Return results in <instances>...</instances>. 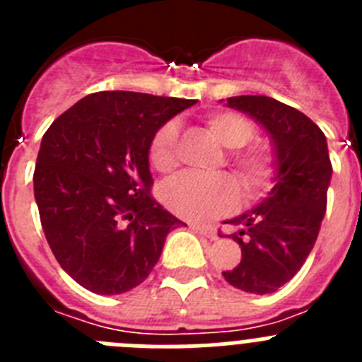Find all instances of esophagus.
Masks as SVG:
<instances>
[{
	"label": "esophagus",
	"instance_id": "esophagus-1",
	"mask_svg": "<svg viewBox=\"0 0 362 362\" xmlns=\"http://www.w3.org/2000/svg\"><path fill=\"white\" fill-rule=\"evenodd\" d=\"M190 228L194 230V232L201 233V235H206L209 239H216L217 238V232L214 228H210V226H203V225H196V223H192Z\"/></svg>",
	"mask_w": 362,
	"mask_h": 362
}]
</instances>
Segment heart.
Wrapping results in <instances>:
<instances>
[{
    "label": "heart",
    "mask_w": 362,
    "mask_h": 362,
    "mask_svg": "<svg viewBox=\"0 0 362 362\" xmlns=\"http://www.w3.org/2000/svg\"><path fill=\"white\" fill-rule=\"evenodd\" d=\"M204 124L221 145L228 148V165L232 166L246 197H257L268 190L276 175V156L263 145L246 146L254 137V124L235 112H212ZM179 129L168 121L153 134L148 158L156 170H174L177 165ZM163 203L175 216L190 221H209L232 210L239 199L238 183L230 175L212 177L183 174L163 187Z\"/></svg>",
    "instance_id": "1"
}]
</instances>
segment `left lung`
Segmentation results:
<instances>
[{"label": "left lung", "mask_w": 362, "mask_h": 362, "mask_svg": "<svg viewBox=\"0 0 362 362\" xmlns=\"http://www.w3.org/2000/svg\"><path fill=\"white\" fill-rule=\"evenodd\" d=\"M226 107L257 121L270 136L276 156L268 196L248 212L225 221L239 228L230 238L241 248V261L223 272L226 283L264 296L288 283L315 245L332 179L328 145L310 117L274 98L235 95L226 99Z\"/></svg>", "instance_id": "obj_1"}]
</instances>
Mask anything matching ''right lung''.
Listing matches in <instances>:
<instances>
[{
	"label": "right lung",
	"mask_w": 362,
	"mask_h": 362,
	"mask_svg": "<svg viewBox=\"0 0 362 362\" xmlns=\"http://www.w3.org/2000/svg\"><path fill=\"white\" fill-rule=\"evenodd\" d=\"M196 99L105 90L79 99L41 139L34 197L57 263L83 288L117 296L159 261L185 225L150 196L148 148L159 127Z\"/></svg>",
	"instance_id": "right-lung-1"
}]
</instances>
